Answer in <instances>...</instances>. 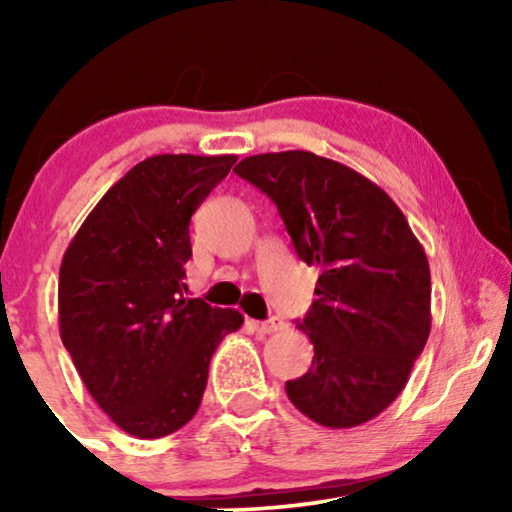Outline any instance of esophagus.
<instances>
[{
  "label": "esophagus",
  "mask_w": 512,
  "mask_h": 512,
  "mask_svg": "<svg viewBox=\"0 0 512 512\" xmlns=\"http://www.w3.org/2000/svg\"><path fill=\"white\" fill-rule=\"evenodd\" d=\"M254 328L263 335L265 333H277V331H282V328H284V321L277 319V317H272L268 321H254Z\"/></svg>",
  "instance_id": "obj_1"
}]
</instances>
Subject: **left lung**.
<instances>
[{
	"label": "left lung",
	"instance_id": "8db88e82",
	"mask_svg": "<svg viewBox=\"0 0 512 512\" xmlns=\"http://www.w3.org/2000/svg\"><path fill=\"white\" fill-rule=\"evenodd\" d=\"M235 172L279 209L296 254L317 265V300L298 328L312 368L286 396L312 422L352 429L401 394L431 333V272L394 200L338 160L258 153Z\"/></svg>",
	"mask_w": 512,
	"mask_h": 512
}]
</instances>
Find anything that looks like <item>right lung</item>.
Instances as JSON below:
<instances>
[{"label":"right lung","instance_id":"add662e5","mask_svg":"<svg viewBox=\"0 0 512 512\" xmlns=\"http://www.w3.org/2000/svg\"><path fill=\"white\" fill-rule=\"evenodd\" d=\"M237 156L163 153L118 179L60 263V338L95 403L149 440L191 422L237 310L184 298L188 223Z\"/></svg>","mask_w":512,"mask_h":512}]
</instances>
